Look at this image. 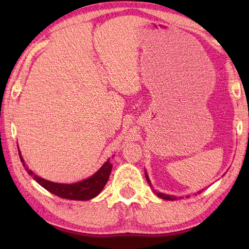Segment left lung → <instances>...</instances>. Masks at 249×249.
Listing matches in <instances>:
<instances>
[{
  "instance_id": "1",
  "label": "left lung",
  "mask_w": 249,
  "mask_h": 249,
  "mask_svg": "<svg viewBox=\"0 0 249 249\" xmlns=\"http://www.w3.org/2000/svg\"><path fill=\"white\" fill-rule=\"evenodd\" d=\"M145 178H146L147 183H149V184L151 185L149 177H147L146 173H145ZM154 193H156L155 190H154ZM199 193H201V192H199ZM156 195H157L160 198H162V199H165V200H177V199H178V197H174V196H169V195H165V194H161V193H156Z\"/></svg>"
}]
</instances>
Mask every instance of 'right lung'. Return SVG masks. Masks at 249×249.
<instances>
[{
  "label": "right lung",
  "mask_w": 249,
  "mask_h": 249,
  "mask_svg": "<svg viewBox=\"0 0 249 249\" xmlns=\"http://www.w3.org/2000/svg\"><path fill=\"white\" fill-rule=\"evenodd\" d=\"M18 152H19L20 160L22 162L23 167L25 168V170L28 171L30 176H33L35 181L39 185H41L45 189L48 190V192L57 196V197L64 198V199L89 200L94 197H96V196L102 192L103 188L105 187L106 183L108 182L111 170H112V165H111V162L109 160H107L104 163L103 167L94 174V176L84 179V181L75 183V184L53 183V182L47 181V179H44L37 176H34V173L31 170H29V168L26 167L23 158L20 154V150H18Z\"/></svg>",
  "instance_id": "add662e5"
}]
</instances>
